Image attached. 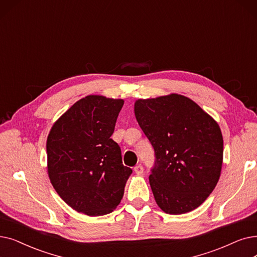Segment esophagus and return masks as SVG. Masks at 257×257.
<instances>
[{"label":"esophagus","mask_w":257,"mask_h":257,"mask_svg":"<svg viewBox=\"0 0 257 257\" xmlns=\"http://www.w3.org/2000/svg\"><path fill=\"white\" fill-rule=\"evenodd\" d=\"M135 172L138 174V175H141V174H143V172H144V168H143V166L142 165H137L136 167H135Z\"/></svg>","instance_id":"34e87169"}]
</instances>
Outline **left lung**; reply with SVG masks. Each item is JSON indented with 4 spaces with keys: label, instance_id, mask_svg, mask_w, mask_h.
<instances>
[{
    "label": "left lung",
    "instance_id": "left-lung-1",
    "mask_svg": "<svg viewBox=\"0 0 257 257\" xmlns=\"http://www.w3.org/2000/svg\"><path fill=\"white\" fill-rule=\"evenodd\" d=\"M135 113L154 149L149 183L156 204L168 214L199 207L220 176L224 141L217 122L176 93L138 99Z\"/></svg>",
    "mask_w": 257,
    "mask_h": 257
}]
</instances>
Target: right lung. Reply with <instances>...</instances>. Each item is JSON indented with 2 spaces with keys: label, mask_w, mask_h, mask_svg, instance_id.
Here are the masks:
<instances>
[{
  "label": "right lung",
  "mask_w": 257,
  "mask_h": 257,
  "mask_svg": "<svg viewBox=\"0 0 257 257\" xmlns=\"http://www.w3.org/2000/svg\"><path fill=\"white\" fill-rule=\"evenodd\" d=\"M122 99L87 95L53 124L47 138L50 182L64 202L89 216L111 213L132 173L111 139Z\"/></svg>",
  "instance_id": "right-lung-1"
}]
</instances>
